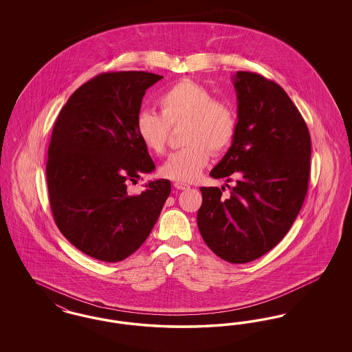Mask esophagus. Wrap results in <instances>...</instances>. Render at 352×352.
Returning <instances> with one entry per match:
<instances>
[{"label": "esophagus", "mask_w": 352, "mask_h": 352, "mask_svg": "<svg viewBox=\"0 0 352 352\" xmlns=\"http://www.w3.org/2000/svg\"><path fill=\"white\" fill-rule=\"evenodd\" d=\"M174 187H175L177 190H188V188H190V184H184V182H175Z\"/></svg>", "instance_id": "esophagus-1"}]
</instances>
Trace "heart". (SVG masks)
Wrapping results in <instances>:
<instances>
[{
  "label": "heart",
  "instance_id": "b5f03b06",
  "mask_svg": "<svg viewBox=\"0 0 352 352\" xmlns=\"http://www.w3.org/2000/svg\"><path fill=\"white\" fill-rule=\"evenodd\" d=\"M160 113L141 111L135 118V133L142 145L153 153L166 149L170 126L186 121L184 144L173 151L161 166V174L178 182L197 179L207 166L211 151H226L234 141L236 115L224 101L201 83L184 79L170 85L158 98Z\"/></svg>",
  "mask_w": 352,
  "mask_h": 352
}]
</instances>
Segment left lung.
<instances>
[{
    "instance_id": "8db88e82",
    "label": "left lung",
    "mask_w": 352,
    "mask_h": 352,
    "mask_svg": "<svg viewBox=\"0 0 352 352\" xmlns=\"http://www.w3.org/2000/svg\"><path fill=\"white\" fill-rule=\"evenodd\" d=\"M237 126L227 154L211 170L234 187H201L198 228L204 243L232 264L253 261L274 248L305 201L311 138L284 88L263 75L237 71ZM227 187H230L227 184Z\"/></svg>"
}]
</instances>
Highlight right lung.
I'll use <instances>...</instances> for the list:
<instances>
[{
  "label": "right lung",
  "mask_w": 352,
  "mask_h": 352,
  "mask_svg": "<svg viewBox=\"0 0 352 352\" xmlns=\"http://www.w3.org/2000/svg\"><path fill=\"white\" fill-rule=\"evenodd\" d=\"M162 78L102 72L69 96L55 121L46 164L51 212L68 241L96 260L118 263L137 251L170 195L168 179L126 192L155 168L134 125L146 89Z\"/></svg>",
  "instance_id": "1"
}]
</instances>
